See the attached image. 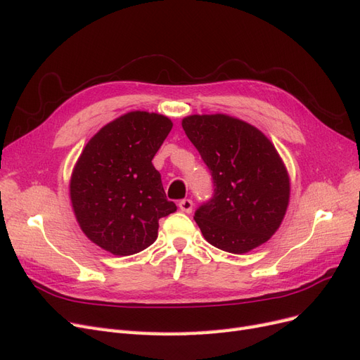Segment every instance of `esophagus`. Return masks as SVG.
I'll use <instances>...</instances> for the list:
<instances>
[{
	"label": "esophagus",
	"instance_id": "obj_1",
	"mask_svg": "<svg viewBox=\"0 0 360 360\" xmlns=\"http://www.w3.org/2000/svg\"><path fill=\"white\" fill-rule=\"evenodd\" d=\"M179 207H180L181 212L191 213V212H192V207H193V202H192V200H181V201L179 202Z\"/></svg>",
	"mask_w": 360,
	"mask_h": 360
}]
</instances>
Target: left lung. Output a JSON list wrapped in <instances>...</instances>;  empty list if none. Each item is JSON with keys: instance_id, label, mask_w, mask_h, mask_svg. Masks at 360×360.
<instances>
[{"instance_id": "left-lung-1", "label": "left lung", "mask_w": 360, "mask_h": 360, "mask_svg": "<svg viewBox=\"0 0 360 360\" xmlns=\"http://www.w3.org/2000/svg\"><path fill=\"white\" fill-rule=\"evenodd\" d=\"M181 126L214 183L213 198L193 216L205 240L231 254L266 243L290 201V176L275 146L255 126L226 114H193Z\"/></svg>"}]
</instances>
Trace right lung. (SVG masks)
I'll return each mask as SVG.
<instances>
[{
    "label": "right lung",
    "mask_w": 360,
    "mask_h": 360,
    "mask_svg": "<svg viewBox=\"0 0 360 360\" xmlns=\"http://www.w3.org/2000/svg\"><path fill=\"white\" fill-rule=\"evenodd\" d=\"M172 129L162 114L130 111L97 132L75 163L70 201L82 233L114 255H134L158 238L167 200L155 155Z\"/></svg>",
    "instance_id": "add662e5"
}]
</instances>
